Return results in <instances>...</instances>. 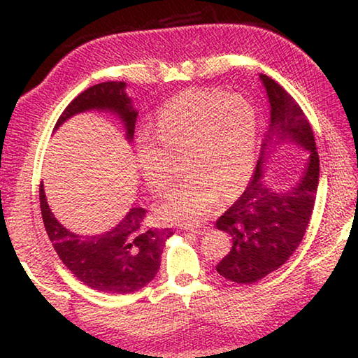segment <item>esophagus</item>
Returning <instances> with one entry per match:
<instances>
[{
    "instance_id": "obj_1",
    "label": "esophagus",
    "mask_w": 358,
    "mask_h": 358,
    "mask_svg": "<svg viewBox=\"0 0 358 358\" xmlns=\"http://www.w3.org/2000/svg\"><path fill=\"white\" fill-rule=\"evenodd\" d=\"M207 226H186L185 230L186 232H192V234H197V235H202L207 232Z\"/></svg>"
}]
</instances>
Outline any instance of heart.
Wrapping results in <instances>:
<instances>
[{
	"label": "heart",
	"instance_id": "1",
	"mask_svg": "<svg viewBox=\"0 0 358 358\" xmlns=\"http://www.w3.org/2000/svg\"><path fill=\"white\" fill-rule=\"evenodd\" d=\"M153 141L142 138L137 164L148 189L164 194L177 178V161L187 175L161 215L186 221L213 208L217 191L234 196L250 178L257 137V118L238 94L186 92L173 98L156 121Z\"/></svg>",
	"mask_w": 358,
	"mask_h": 358
}]
</instances>
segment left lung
<instances>
[{"instance_id": "left-lung-1", "label": "left lung", "mask_w": 358, "mask_h": 358, "mask_svg": "<svg viewBox=\"0 0 358 358\" xmlns=\"http://www.w3.org/2000/svg\"><path fill=\"white\" fill-rule=\"evenodd\" d=\"M260 78L271 107L262 156L245 192L216 220V227L232 238V248L216 270L226 280L241 284L262 280L295 252L310 224L319 183V155L306 115L280 83L265 74ZM273 138H290L310 150L301 181L286 193L270 192L262 181L263 150Z\"/></svg>"}]
</instances>
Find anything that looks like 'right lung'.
<instances>
[{"label": "right lung", "instance_id": "1", "mask_svg": "<svg viewBox=\"0 0 358 358\" xmlns=\"http://www.w3.org/2000/svg\"><path fill=\"white\" fill-rule=\"evenodd\" d=\"M102 108L120 115L131 141L134 137L137 112L124 94L123 82H104L90 87L69 102L55 124L78 112ZM41 213L47 235L62 262L85 286L107 294H131L153 280L161 265V254L172 229L145 226V208L131 211L117 227L102 235L83 237L69 232L48 208L44 187H39Z\"/></svg>", "mask_w": 358, "mask_h": 358}]
</instances>
